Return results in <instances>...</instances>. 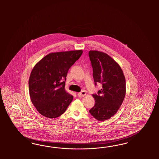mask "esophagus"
<instances>
[{"label": "esophagus", "instance_id": "esophagus-1", "mask_svg": "<svg viewBox=\"0 0 159 159\" xmlns=\"http://www.w3.org/2000/svg\"><path fill=\"white\" fill-rule=\"evenodd\" d=\"M86 94V93L85 91H82V92L77 93V96L79 97H83L85 96Z\"/></svg>", "mask_w": 159, "mask_h": 159}]
</instances>
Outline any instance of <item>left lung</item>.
Returning a JSON list of instances; mask_svg holds the SVG:
<instances>
[{"label": "left lung", "mask_w": 159, "mask_h": 159, "mask_svg": "<svg viewBox=\"0 0 159 159\" xmlns=\"http://www.w3.org/2000/svg\"><path fill=\"white\" fill-rule=\"evenodd\" d=\"M89 56L95 86L98 83L102 86L97 94H93L95 105L89 112L98 120H107L116 114L124 101L125 76L120 65L107 54L90 51Z\"/></svg>", "instance_id": "8db88e82"}]
</instances>
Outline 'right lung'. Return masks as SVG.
I'll list each match as a JSON object with an SVG mask.
<instances>
[{
  "instance_id": "obj_1",
  "label": "right lung",
  "mask_w": 159,
  "mask_h": 159,
  "mask_svg": "<svg viewBox=\"0 0 159 159\" xmlns=\"http://www.w3.org/2000/svg\"><path fill=\"white\" fill-rule=\"evenodd\" d=\"M76 50L51 53L33 69L29 82L31 100L43 116L54 118L61 116L72 101L73 97L65 89L69 68L81 57Z\"/></svg>"
}]
</instances>
